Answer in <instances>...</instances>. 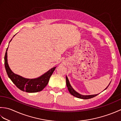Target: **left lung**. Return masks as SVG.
Listing matches in <instances>:
<instances>
[{
    "mask_svg": "<svg viewBox=\"0 0 121 121\" xmlns=\"http://www.w3.org/2000/svg\"><path fill=\"white\" fill-rule=\"evenodd\" d=\"M110 83H111V82H110ZM110 83H109V85L107 87V88L105 89L104 90H106L108 88V86H109V85L110 84ZM66 86H67V87H68V89L69 90V91L70 92V93L72 95H73V96L78 98L83 99H91V98H93L95 96H97V95H98V94H96V95H82L80 94H79L78 92L76 91L75 90H74L73 88V87L71 86V84L70 83V82H69V79H68V77L66 76Z\"/></svg>",
    "mask_w": 121,
    "mask_h": 121,
    "instance_id": "left-lung-1",
    "label": "left lung"
}]
</instances>
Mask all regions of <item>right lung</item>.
<instances>
[{"instance_id": "obj_1", "label": "right lung", "mask_w": 121, "mask_h": 121, "mask_svg": "<svg viewBox=\"0 0 121 121\" xmlns=\"http://www.w3.org/2000/svg\"><path fill=\"white\" fill-rule=\"evenodd\" d=\"M13 36V37H14ZM10 41V42H11ZM9 42V43H10ZM7 48L4 56V66L9 78L18 88L21 91L27 92H36L42 91L47 86L50 76L56 66L53 67L43 75L35 78H26L14 73L10 69L7 59Z\"/></svg>"}]
</instances>
